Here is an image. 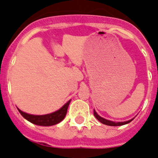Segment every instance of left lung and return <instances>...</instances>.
I'll list each match as a JSON object with an SVG mask.
<instances>
[{"label": "left lung", "mask_w": 158, "mask_h": 158, "mask_svg": "<svg viewBox=\"0 0 158 158\" xmlns=\"http://www.w3.org/2000/svg\"><path fill=\"white\" fill-rule=\"evenodd\" d=\"M93 114H94V116L96 117L99 121H100L101 123L103 124H105V125H107V126H113V127H116V126H122V125H125V124H127L129 123H131V121L133 120V118H131L130 120L128 121H125V122H113V121L111 120H107L106 118H103V117L100 116V115L96 113V111H95V109L93 110Z\"/></svg>", "instance_id": "8db88e82"}]
</instances>
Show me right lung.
<instances>
[{
	"label": "right lung",
	"mask_w": 158,
	"mask_h": 158,
	"mask_svg": "<svg viewBox=\"0 0 158 158\" xmlns=\"http://www.w3.org/2000/svg\"><path fill=\"white\" fill-rule=\"evenodd\" d=\"M70 101L71 100H69L66 104H64L58 111L43 115H31V114L23 112L21 110H19V108H17V109L19 111V113L21 114L22 116L24 118H26L27 121L31 123L43 127L53 126V125L59 123L61 121L63 120L65 115H66L67 109H68V107H69Z\"/></svg>",
	"instance_id": "right-lung-1"
}]
</instances>
